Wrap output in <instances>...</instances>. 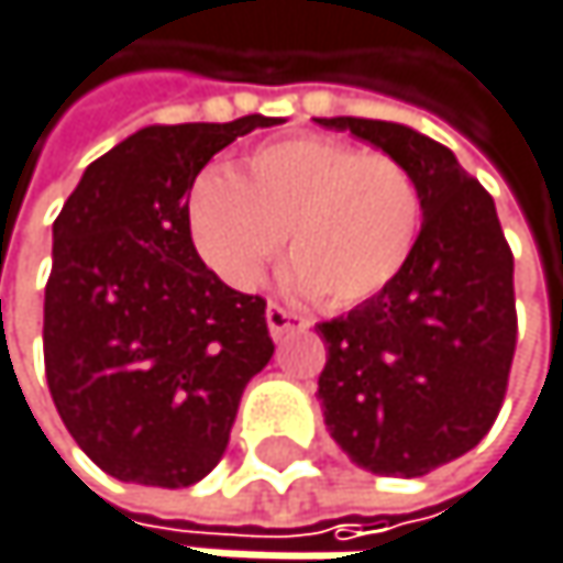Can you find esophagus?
Here are the masks:
<instances>
[{
    "label": "esophagus",
    "instance_id": "esophagus-1",
    "mask_svg": "<svg viewBox=\"0 0 563 563\" xmlns=\"http://www.w3.org/2000/svg\"><path fill=\"white\" fill-rule=\"evenodd\" d=\"M267 329H271V335H274V339H283V335H289V332H302V329H309V319H302V316H296V312L283 309V306H277V302H271V306H267Z\"/></svg>",
    "mask_w": 563,
    "mask_h": 563
}]
</instances>
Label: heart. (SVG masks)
I'll return each mask as SVG.
<instances>
[{
	"label": "heart",
	"instance_id": "heart-1",
	"mask_svg": "<svg viewBox=\"0 0 563 563\" xmlns=\"http://www.w3.org/2000/svg\"><path fill=\"white\" fill-rule=\"evenodd\" d=\"M420 228V195L397 159L332 136L257 146L238 175L205 166L185 191V231L231 289H254L289 231L286 283L342 309L400 274Z\"/></svg>",
	"mask_w": 563,
	"mask_h": 563
}]
</instances>
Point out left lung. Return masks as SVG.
Listing matches in <instances>:
<instances>
[{
  "label": "left lung",
  "instance_id": "8db88e82",
  "mask_svg": "<svg viewBox=\"0 0 563 563\" xmlns=\"http://www.w3.org/2000/svg\"><path fill=\"white\" fill-rule=\"evenodd\" d=\"M410 172L423 224L407 264L349 316L319 322V404L332 440L378 476H423L496 423L515 355L511 251L493 195L456 156L388 120L319 117Z\"/></svg>",
  "mask_w": 563,
  "mask_h": 563
}]
</instances>
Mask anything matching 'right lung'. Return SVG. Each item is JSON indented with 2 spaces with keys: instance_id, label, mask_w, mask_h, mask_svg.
<instances>
[{
  "instance_id": "1",
  "label": "right lung",
  "mask_w": 563,
  "mask_h": 563,
  "mask_svg": "<svg viewBox=\"0 0 563 563\" xmlns=\"http://www.w3.org/2000/svg\"><path fill=\"white\" fill-rule=\"evenodd\" d=\"M274 123L146 126L90 163L57 214L45 375L67 433L120 483L205 479L274 355L267 302L218 280L185 231L188 181Z\"/></svg>"
}]
</instances>
